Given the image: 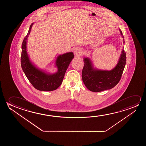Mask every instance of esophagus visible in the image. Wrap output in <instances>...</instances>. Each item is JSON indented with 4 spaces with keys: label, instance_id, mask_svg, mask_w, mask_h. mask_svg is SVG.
Here are the masks:
<instances>
[{
    "label": "esophagus",
    "instance_id": "34e87169",
    "mask_svg": "<svg viewBox=\"0 0 146 146\" xmlns=\"http://www.w3.org/2000/svg\"><path fill=\"white\" fill-rule=\"evenodd\" d=\"M74 55L76 56H80L82 54V49L81 48L77 47L74 49Z\"/></svg>",
    "mask_w": 146,
    "mask_h": 146
}]
</instances>
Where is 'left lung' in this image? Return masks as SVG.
Returning <instances> with one entry per match:
<instances>
[{"label":"left lung","instance_id":"obj_1","mask_svg":"<svg viewBox=\"0 0 146 146\" xmlns=\"http://www.w3.org/2000/svg\"><path fill=\"white\" fill-rule=\"evenodd\" d=\"M119 30L124 44V36L122 31L120 29ZM124 48L123 47L117 64L111 70H101L94 67L90 58L84 57L82 80L88 89L92 92H101L111 89L118 84L126 65V53Z\"/></svg>","mask_w":146,"mask_h":146}]
</instances>
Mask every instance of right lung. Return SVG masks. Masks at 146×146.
I'll return each mask as SVG.
<instances>
[{"label": "right lung", "instance_id": "obj_1", "mask_svg": "<svg viewBox=\"0 0 146 146\" xmlns=\"http://www.w3.org/2000/svg\"><path fill=\"white\" fill-rule=\"evenodd\" d=\"M34 23L30 25L28 33L24 38L22 44L21 65L23 71L29 82L37 90L42 91H52L55 90L61 85L66 70L70 62L74 58L72 52L59 55L55 61V67L57 71L50 73L41 69L30 60L27 51V43Z\"/></svg>", "mask_w": 146, "mask_h": 146}]
</instances>
